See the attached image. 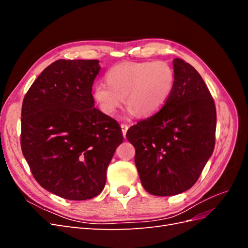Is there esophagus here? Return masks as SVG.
Returning <instances> with one entry per match:
<instances>
[{
	"mask_svg": "<svg viewBox=\"0 0 248 248\" xmlns=\"http://www.w3.org/2000/svg\"><path fill=\"white\" fill-rule=\"evenodd\" d=\"M121 128H122V133H123V136H124V138H125V137H126V132H127V130H128L129 126L127 125V124H121Z\"/></svg>",
	"mask_w": 248,
	"mask_h": 248,
	"instance_id": "obj_1",
	"label": "esophagus"
}]
</instances>
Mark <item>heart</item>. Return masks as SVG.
Segmentation results:
<instances>
[{
    "label": "heart",
    "instance_id": "b5f03b06",
    "mask_svg": "<svg viewBox=\"0 0 248 248\" xmlns=\"http://www.w3.org/2000/svg\"><path fill=\"white\" fill-rule=\"evenodd\" d=\"M175 81V71L167 62H124L108 71V85L93 87V98L106 115L115 114L125 97L130 115L150 117L167 103Z\"/></svg>",
    "mask_w": 248,
    "mask_h": 248
}]
</instances>
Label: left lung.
<instances>
[{"label":"left lung","instance_id":"8db88e82","mask_svg":"<svg viewBox=\"0 0 248 248\" xmlns=\"http://www.w3.org/2000/svg\"><path fill=\"white\" fill-rule=\"evenodd\" d=\"M172 67L176 81L167 103L126 133L136 148L142 186L158 197L191 188L215 144L216 108L204 79L181 59H175Z\"/></svg>","mask_w":248,"mask_h":248}]
</instances>
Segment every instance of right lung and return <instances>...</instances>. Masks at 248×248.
<instances>
[{
    "mask_svg": "<svg viewBox=\"0 0 248 248\" xmlns=\"http://www.w3.org/2000/svg\"><path fill=\"white\" fill-rule=\"evenodd\" d=\"M98 60H58L26 94L21 108L22 154L44 189L71 201L95 198L123 134L97 109L92 86Z\"/></svg>",
    "mask_w": 248,
    "mask_h": 248,
    "instance_id": "obj_1",
    "label": "right lung"
}]
</instances>
